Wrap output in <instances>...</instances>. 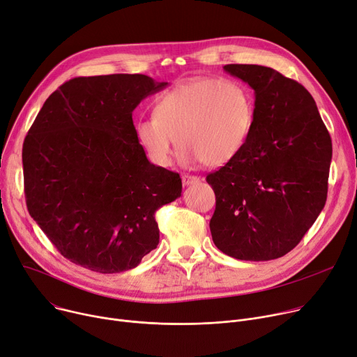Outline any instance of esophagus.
Listing matches in <instances>:
<instances>
[{"label": "esophagus", "mask_w": 357, "mask_h": 357, "mask_svg": "<svg viewBox=\"0 0 357 357\" xmlns=\"http://www.w3.org/2000/svg\"><path fill=\"white\" fill-rule=\"evenodd\" d=\"M181 181H183V185H190V184L199 183L200 178L196 177V176H190V174H183L181 176Z\"/></svg>", "instance_id": "1"}]
</instances>
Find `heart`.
Instances as JSON below:
<instances>
[{
  "instance_id": "heart-1",
  "label": "heart",
  "mask_w": 357,
  "mask_h": 357,
  "mask_svg": "<svg viewBox=\"0 0 357 357\" xmlns=\"http://www.w3.org/2000/svg\"><path fill=\"white\" fill-rule=\"evenodd\" d=\"M254 118V96L242 82L200 77L162 93L154 115L137 121L135 134L146 157L158 167L172 164L176 141L184 164L219 167L243 150Z\"/></svg>"
}]
</instances>
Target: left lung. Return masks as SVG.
<instances>
[{"mask_svg": "<svg viewBox=\"0 0 357 357\" xmlns=\"http://www.w3.org/2000/svg\"><path fill=\"white\" fill-rule=\"evenodd\" d=\"M254 89L255 118L236 158L208 174L216 195L215 245L242 261L294 249L327 199L331 138L316 100L298 82L259 65H226Z\"/></svg>", "mask_w": 357, "mask_h": 357, "instance_id": "left-lung-1", "label": "left lung"}]
</instances>
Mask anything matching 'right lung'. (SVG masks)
Here are the masks:
<instances>
[{"mask_svg":"<svg viewBox=\"0 0 357 357\" xmlns=\"http://www.w3.org/2000/svg\"><path fill=\"white\" fill-rule=\"evenodd\" d=\"M167 85L145 75L75 77L36 116L23 145L27 207L73 264L116 274L157 248L154 213L181 196V178L146 158L132 112Z\"/></svg>","mask_w":357,"mask_h":357,"instance_id":"1","label":"right lung"}]
</instances>
